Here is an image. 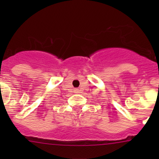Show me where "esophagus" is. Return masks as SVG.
Masks as SVG:
<instances>
[{
	"label": "esophagus",
	"instance_id": "34e87169",
	"mask_svg": "<svg viewBox=\"0 0 159 159\" xmlns=\"http://www.w3.org/2000/svg\"><path fill=\"white\" fill-rule=\"evenodd\" d=\"M74 91H75V93H79V89H75Z\"/></svg>",
	"mask_w": 159,
	"mask_h": 159
}]
</instances>
